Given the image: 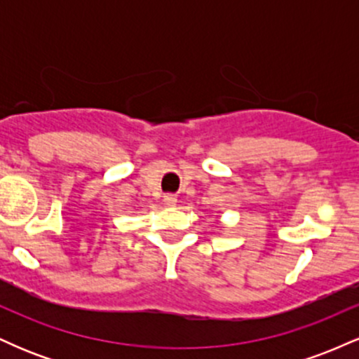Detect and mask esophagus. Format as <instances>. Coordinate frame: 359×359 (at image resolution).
I'll return each mask as SVG.
<instances>
[{
  "label": "esophagus",
  "instance_id": "esophagus-1",
  "mask_svg": "<svg viewBox=\"0 0 359 359\" xmlns=\"http://www.w3.org/2000/svg\"><path fill=\"white\" fill-rule=\"evenodd\" d=\"M163 203H165L168 208H174L177 204V197L172 196V194H167V196H163Z\"/></svg>",
  "mask_w": 359,
  "mask_h": 359
}]
</instances>
